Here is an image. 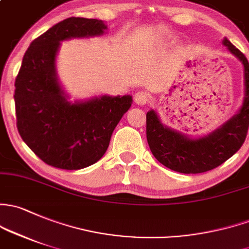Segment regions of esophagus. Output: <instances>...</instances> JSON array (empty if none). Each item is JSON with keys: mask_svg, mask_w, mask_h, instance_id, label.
I'll return each mask as SVG.
<instances>
[{"mask_svg": "<svg viewBox=\"0 0 249 249\" xmlns=\"http://www.w3.org/2000/svg\"><path fill=\"white\" fill-rule=\"evenodd\" d=\"M133 100H135V103L137 105H145L149 100L148 93H145V91L143 90L137 91V93L135 94V96H133Z\"/></svg>", "mask_w": 249, "mask_h": 249, "instance_id": "obj_1", "label": "esophagus"}]
</instances>
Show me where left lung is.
<instances>
[{"label":"left lung","instance_id":"left-lung-1","mask_svg":"<svg viewBox=\"0 0 249 249\" xmlns=\"http://www.w3.org/2000/svg\"><path fill=\"white\" fill-rule=\"evenodd\" d=\"M223 45L243 64L245 99L240 111L210 135L191 138L164 126L154 109L146 113V140L160 163L172 171L197 174L216 168L231 158L247 136L249 126V63L245 54L227 38Z\"/></svg>","mask_w":249,"mask_h":249}]
</instances>
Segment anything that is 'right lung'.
<instances>
[{
    "label": "right lung",
    "instance_id": "add662e5",
    "mask_svg": "<svg viewBox=\"0 0 249 249\" xmlns=\"http://www.w3.org/2000/svg\"><path fill=\"white\" fill-rule=\"evenodd\" d=\"M104 21L68 18L31 43L15 80L17 126L23 142L45 163L82 169L95 163L132 96H95L70 103L59 85L56 57L61 41L101 36Z\"/></svg>",
    "mask_w": 249,
    "mask_h": 249
}]
</instances>
